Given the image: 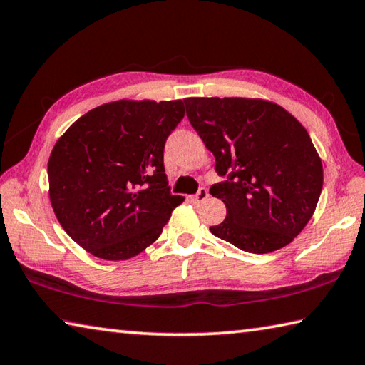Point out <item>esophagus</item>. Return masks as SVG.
Segmentation results:
<instances>
[{
    "label": "esophagus",
    "instance_id": "esophagus-1",
    "mask_svg": "<svg viewBox=\"0 0 365 365\" xmlns=\"http://www.w3.org/2000/svg\"><path fill=\"white\" fill-rule=\"evenodd\" d=\"M206 198H208V190H206V189H203V187H202L200 190H198L195 195H192V200H194V202H197V203H200V202H205V200H206Z\"/></svg>",
    "mask_w": 365,
    "mask_h": 365
}]
</instances>
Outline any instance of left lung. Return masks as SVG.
Masks as SVG:
<instances>
[{"mask_svg": "<svg viewBox=\"0 0 365 365\" xmlns=\"http://www.w3.org/2000/svg\"><path fill=\"white\" fill-rule=\"evenodd\" d=\"M185 113L229 178L210 194L225 203L212 235L246 252L281 250L304 230L322 189V162L305 127L262 98H184Z\"/></svg>", "mask_w": 365, "mask_h": 365, "instance_id": "1", "label": "left lung"}]
</instances>
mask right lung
I'll return each instance as SVG.
<instances>
[{"mask_svg": "<svg viewBox=\"0 0 365 365\" xmlns=\"http://www.w3.org/2000/svg\"><path fill=\"white\" fill-rule=\"evenodd\" d=\"M182 100H118L93 108L60 136L47 163L49 198L60 225L105 260L138 256L160 235L181 195L163 167Z\"/></svg>", "mask_w": 365, "mask_h": 365, "instance_id": "add662e5", "label": "right lung"}]
</instances>
